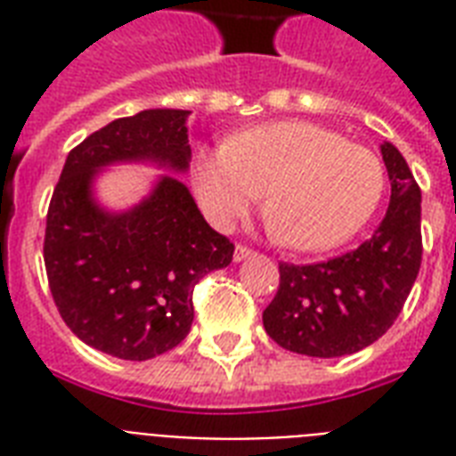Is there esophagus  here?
I'll use <instances>...</instances> for the list:
<instances>
[{"label":"esophagus","instance_id":"esophagus-1","mask_svg":"<svg viewBox=\"0 0 456 456\" xmlns=\"http://www.w3.org/2000/svg\"><path fill=\"white\" fill-rule=\"evenodd\" d=\"M250 256H256V253L250 248H246V246H236L234 248V263H243V260H248Z\"/></svg>","mask_w":456,"mask_h":456}]
</instances>
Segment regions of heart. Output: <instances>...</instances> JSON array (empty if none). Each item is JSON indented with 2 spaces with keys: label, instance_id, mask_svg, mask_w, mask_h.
Wrapping results in <instances>:
<instances>
[{
  "label": "heart",
  "instance_id": "obj_1",
  "mask_svg": "<svg viewBox=\"0 0 456 456\" xmlns=\"http://www.w3.org/2000/svg\"><path fill=\"white\" fill-rule=\"evenodd\" d=\"M191 182L215 227H229L267 191V220L284 246L303 253L353 239L381 203L386 170L374 151L305 120L239 132L193 156Z\"/></svg>",
  "mask_w": 456,
  "mask_h": 456
}]
</instances>
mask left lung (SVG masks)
Wrapping results in <instances>:
<instances>
[{
	"label": "left lung",
	"instance_id": "1",
	"mask_svg": "<svg viewBox=\"0 0 456 456\" xmlns=\"http://www.w3.org/2000/svg\"><path fill=\"white\" fill-rule=\"evenodd\" d=\"M390 203L374 236L317 265H279L265 331L291 353L343 357L371 346L403 310L421 267V191L390 142L381 144Z\"/></svg>",
	"mask_w": 456,
	"mask_h": 456
}]
</instances>
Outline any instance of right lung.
I'll return each mask as SVG.
<instances>
[{
    "mask_svg": "<svg viewBox=\"0 0 456 456\" xmlns=\"http://www.w3.org/2000/svg\"><path fill=\"white\" fill-rule=\"evenodd\" d=\"M189 116L146 109L89 134L68 153L49 203L45 265L53 303L82 343L118 360L144 362L179 346L191 331L193 286L234 256V243L203 220L175 177L191 160ZM113 164L166 172L139 204L116 211L95 196V179Z\"/></svg>",
    "mask_w": 456,
    "mask_h": 456,
    "instance_id": "add662e5",
    "label": "right lung"
}]
</instances>
